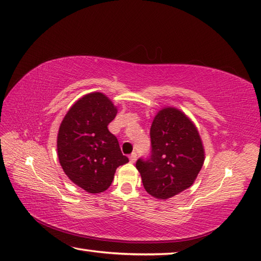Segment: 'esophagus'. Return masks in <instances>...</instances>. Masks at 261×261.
Here are the masks:
<instances>
[{
    "label": "esophagus",
    "instance_id": "34e87169",
    "mask_svg": "<svg viewBox=\"0 0 261 261\" xmlns=\"http://www.w3.org/2000/svg\"><path fill=\"white\" fill-rule=\"evenodd\" d=\"M135 161H136V153H132L129 155V162H130V164H134Z\"/></svg>",
    "mask_w": 261,
    "mask_h": 261
}]
</instances>
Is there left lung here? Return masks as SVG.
<instances>
[{
  "mask_svg": "<svg viewBox=\"0 0 261 261\" xmlns=\"http://www.w3.org/2000/svg\"><path fill=\"white\" fill-rule=\"evenodd\" d=\"M150 136V159H139L136 168L147 193L167 200L194 183L204 162L202 140L193 121L174 107L155 115Z\"/></svg>",
  "mask_w": 261,
  "mask_h": 261,
  "instance_id": "8db88e82",
  "label": "left lung"
}]
</instances>
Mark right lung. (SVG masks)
<instances>
[{"instance_id":"1","label":"right lung","mask_w":261,"mask_h":261,"mask_svg":"<svg viewBox=\"0 0 261 261\" xmlns=\"http://www.w3.org/2000/svg\"><path fill=\"white\" fill-rule=\"evenodd\" d=\"M117 112L106 94L92 92L73 103L59 127V162L68 178L88 193L109 189L116 169L128 162L108 129Z\"/></svg>"}]
</instances>
